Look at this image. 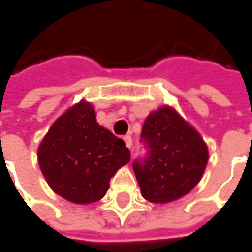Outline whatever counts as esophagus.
Instances as JSON below:
<instances>
[{
    "label": "esophagus",
    "mask_w": 252,
    "mask_h": 252,
    "mask_svg": "<svg viewBox=\"0 0 252 252\" xmlns=\"http://www.w3.org/2000/svg\"><path fill=\"white\" fill-rule=\"evenodd\" d=\"M124 142H126V146L128 149H131V146H132V139H131V136L129 135H126L124 136Z\"/></svg>",
    "instance_id": "34e87169"
}]
</instances>
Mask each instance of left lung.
I'll use <instances>...</instances> for the list:
<instances>
[{
  "label": "left lung",
  "instance_id": "8db88e82",
  "mask_svg": "<svg viewBox=\"0 0 252 252\" xmlns=\"http://www.w3.org/2000/svg\"><path fill=\"white\" fill-rule=\"evenodd\" d=\"M148 155L132 163L145 199L167 204L199 183L208 163V146L174 109L163 106L145 120L141 134Z\"/></svg>",
  "mask_w": 252,
  "mask_h": 252
}]
</instances>
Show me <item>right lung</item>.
<instances>
[{"instance_id":"right-lung-1","label":"right lung","mask_w":252,"mask_h":252,"mask_svg":"<svg viewBox=\"0 0 252 252\" xmlns=\"http://www.w3.org/2000/svg\"><path fill=\"white\" fill-rule=\"evenodd\" d=\"M48 186L74 204H92L106 195L110 178L131 160L123 139L99 126L91 103L79 101L48 129L37 151Z\"/></svg>"}]
</instances>
